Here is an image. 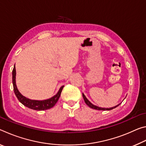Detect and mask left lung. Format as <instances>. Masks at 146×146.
<instances>
[{
	"label": "left lung",
	"mask_w": 146,
	"mask_h": 146,
	"mask_svg": "<svg viewBox=\"0 0 146 146\" xmlns=\"http://www.w3.org/2000/svg\"><path fill=\"white\" fill-rule=\"evenodd\" d=\"M82 96H83V98H84V102H85V103L86 104H87L89 107L90 108H92V109H95V110H113V109H114V108H117V106H119L120 104H119L118 105H117V106H115V107H113V108H99V107H98V106H95V105H93V104H91L90 101H89L87 98H86V96L84 95V94L82 93Z\"/></svg>",
	"instance_id": "1"
}]
</instances>
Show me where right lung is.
<instances>
[{"label":"right lung","instance_id":"obj_1","mask_svg":"<svg viewBox=\"0 0 146 146\" xmlns=\"http://www.w3.org/2000/svg\"><path fill=\"white\" fill-rule=\"evenodd\" d=\"M12 81H13V90L18 100L21 102L24 106L26 107H28V108L32 109V110H36V111H43L46 110L48 109H50L53 108L55 104L57 102L59 97H60V94L62 92V90L64 88V86H62L60 88L58 92L56 93L54 97H51L49 99L44 100H30L29 98H27L23 95H22L21 93L19 92L18 89L17 88L16 82H15V76H16V70L15 67L14 66L13 71H12Z\"/></svg>","mask_w":146,"mask_h":146}]
</instances>
